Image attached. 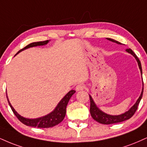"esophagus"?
<instances>
[{
	"label": "esophagus",
	"instance_id": "1",
	"mask_svg": "<svg viewBox=\"0 0 147 147\" xmlns=\"http://www.w3.org/2000/svg\"><path fill=\"white\" fill-rule=\"evenodd\" d=\"M84 88H85V86H84V85L79 84V85H77V86H76L75 89H76V90H77V91H81V90H83Z\"/></svg>",
	"mask_w": 147,
	"mask_h": 147
}]
</instances>
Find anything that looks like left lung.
Instances as JSON below:
<instances>
[{
	"mask_svg": "<svg viewBox=\"0 0 147 147\" xmlns=\"http://www.w3.org/2000/svg\"><path fill=\"white\" fill-rule=\"evenodd\" d=\"M107 39L108 40H109V41L115 42V43L118 44V45H121V43H120L119 42L116 41V40H113V39H111V38H107ZM126 51L128 53H129L131 54L132 55L136 58V59L137 60L140 70L141 74H142V66H141L140 61L138 57L136 56V55L134 53V51L131 49H126ZM143 90H144V84H143L142 90V92H141L140 96L138 99L136 103L134 104L133 107H132L129 110L124 113V114L118 115V116H112V115H109V114H105V113L102 112L101 110H100V109L96 107V104H95L92 98L90 95H89L90 100V112L91 116L92 117L94 120H95V121L98 122V123H101V124H104V125H109V124H114V123H121V122L125 121H126V120L129 119L130 118H131L132 116H134V114H135L136 110H137L138 106V104L140 103V102L141 98H142V97Z\"/></svg>",
	"mask_w": 147,
	"mask_h": 147,
	"instance_id": "obj_1",
	"label": "left lung"
}]
</instances>
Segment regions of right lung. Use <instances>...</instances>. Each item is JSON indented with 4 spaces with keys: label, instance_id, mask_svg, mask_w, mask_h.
I'll return each mask as SVG.
<instances>
[{
    "label": "right lung",
    "instance_id": "add662e5",
    "mask_svg": "<svg viewBox=\"0 0 147 147\" xmlns=\"http://www.w3.org/2000/svg\"><path fill=\"white\" fill-rule=\"evenodd\" d=\"M48 42H49V40H46V41L43 42H33V43L29 44V45H27L26 47L23 48L22 49L16 53V55L21 52L22 51L24 50V49H28V48L37 47V46L45 45H47ZM75 92L76 91L73 90H72L69 92L66 96L61 100V101L58 103V105L55 107V109L52 112L50 113V114L47 115V116H43V117L35 118V119H29V118H24L22 117V116H21L20 115H19L16 112V110L13 109V107L11 106V103L9 101L7 96V98L9 105L10 107H11V110L13 111V114L16 115V116L18 118V119L21 123H22L23 124L27 125V126L38 127V128H49V127L55 126V125H58L63 121L65 116H66V106L68 105V102L69 101V100H70V97L75 94Z\"/></svg>",
    "mask_w": 147,
    "mask_h": 147
}]
</instances>
